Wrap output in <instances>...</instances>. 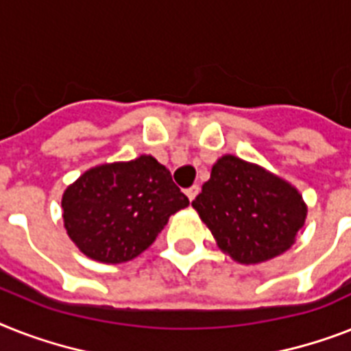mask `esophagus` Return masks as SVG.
<instances>
[{
	"label": "esophagus",
	"mask_w": 351,
	"mask_h": 351,
	"mask_svg": "<svg viewBox=\"0 0 351 351\" xmlns=\"http://www.w3.org/2000/svg\"><path fill=\"white\" fill-rule=\"evenodd\" d=\"M198 193H200V187H198V185H191L189 189L185 191V195H187V198H189L191 202L195 200L196 196H198Z\"/></svg>",
	"instance_id": "esophagus-1"
}]
</instances>
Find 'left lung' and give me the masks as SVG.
I'll use <instances>...</instances> for the list:
<instances>
[{
	"mask_svg": "<svg viewBox=\"0 0 351 351\" xmlns=\"http://www.w3.org/2000/svg\"><path fill=\"white\" fill-rule=\"evenodd\" d=\"M193 207L218 247L243 265L283 254L306 218L294 185L234 155L218 158Z\"/></svg>",
	"mask_w": 351,
	"mask_h": 351,
	"instance_id": "obj_1",
	"label": "left lung"
}]
</instances>
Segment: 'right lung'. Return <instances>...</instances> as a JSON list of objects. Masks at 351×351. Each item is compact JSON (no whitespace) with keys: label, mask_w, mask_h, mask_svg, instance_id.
<instances>
[{"label":"right lung","mask_w":351,"mask_h":351,"mask_svg":"<svg viewBox=\"0 0 351 351\" xmlns=\"http://www.w3.org/2000/svg\"><path fill=\"white\" fill-rule=\"evenodd\" d=\"M61 205L64 229L77 249L115 265L142 254L189 200L166 166L141 155L82 173L66 187Z\"/></svg>","instance_id":"1"}]
</instances>
